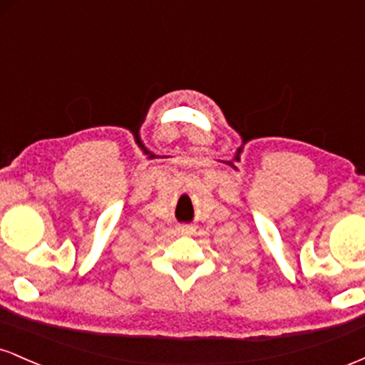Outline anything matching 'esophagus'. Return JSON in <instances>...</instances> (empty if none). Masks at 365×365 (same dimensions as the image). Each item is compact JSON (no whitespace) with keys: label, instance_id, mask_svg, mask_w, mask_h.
Masks as SVG:
<instances>
[{"label":"esophagus","instance_id":"obj_1","mask_svg":"<svg viewBox=\"0 0 365 365\" xmlns=\"http://www.w3.org/2000/svg\"><path fill=\"white\" fill-rule=\"evenodd\" d=\"M190 230L192 228H188V226H182V228H180V232H182V233H190Z\"/></svg>","mask_w":365,"mask_h":365}]
</instances>
